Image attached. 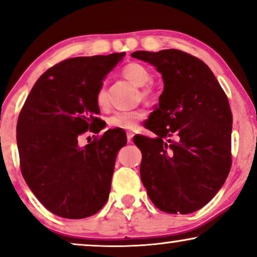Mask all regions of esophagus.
<instances>
[{
	"instance_id": "esophagus-1",
	"label": "esophagus",
	"mask_w": 257,
	"mask_h": 257,
	"mask_svg": "<svg viewBox=\"0 0 257 257\" xmlns=\"http://www.w3.org/2000/svg\"><path fill=\"white\" fill-rule=\"evenodd\" d=\"M133 136H135V133H133V132H130V131L126 132V137H127V142H128V143L132 142Z\"/></svg>"
}]
</instances>
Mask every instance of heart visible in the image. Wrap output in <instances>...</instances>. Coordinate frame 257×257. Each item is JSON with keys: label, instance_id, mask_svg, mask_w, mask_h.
<instances>
[{"label": "heart", "instance_id": "b5f03b06", "mask_svg": "<svg viewBox=\"0 0 257 257\" xmlns=\"http://www.w3.org/2000/svg\"><path fill=\"white\" fill-rule=\"evenodd\" d=\"M122 76L136 85L143 86L142 96L145 99H150V98L154 97L156 94V87L153 86L151 80V72L150 70L146 68L145 65L140 64V63H128L126 64L121 70ZM96 103L98 107L101 110H106L108 107V99H107V92L104 85H101L98 89L96 93ZM145 117V111L140 110V108H136V110H127V111H118L108 117L107 124L110 127L114 128H121V130H133L137 126V124Z\"/></svg>", "mask_w": 257, "mask_h": 257}]
</instances>
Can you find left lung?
Here are the masks:
<instances>
[{
    "mask_svg": "<svg viewBox=\"0 0 257 257\" xmlns=\"http://www.w3.org/2000/svg\"><path fill=\"white\" fill-rule=\"evenodd\" d=\"M132 57L161 72L159 106L138 135L140 177L153 205L170 214H189L219 192L231 167L233 115L227 94L212 70L195 56L167 49L136 51Z\"/></svg>",
    "mask_w": 257,
    "mask_h": 257,
    "instance_id": "8db88e82",
    "label": "left lung"
}]
</instances>
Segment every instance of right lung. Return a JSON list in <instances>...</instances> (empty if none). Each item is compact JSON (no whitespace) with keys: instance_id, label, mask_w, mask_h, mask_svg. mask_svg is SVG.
<instances>
[{"instance_id":"obj_1","label":"right lung","mask_w":257,"mask_h":257,"mask_svg":"<svg viewBox=\"0 0 257 257\" xmlns=\"http://www.w3.org/2000/svg\"><path fill=\"white\" fill-rule=\"evenodd\" d=\"M125 52L64 59L42 75L20 112V167L42 205L65 219H84L107 201L122 130H108L84 147V133H99L96 93Z\"/></svg>"}]
</instances>
